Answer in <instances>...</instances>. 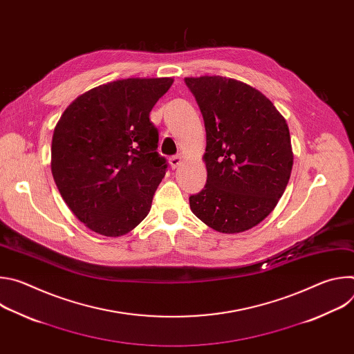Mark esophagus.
Wrapping results in <instances>:
<instances>
[{
  "mask_svg": "<svg viewBox=\"0 0 354 354\" xmlns=\"http://www.w3.org/2000/svg\"><path fill=\"white\" fill-rule=\"evenodd\" d=\"M180 164H182V157L180 156H174V157L169 158V165H171L172 169L178 168Z\"/></svg>",
  "mask_w": 354,
  "mask_h": 354,
  "instance_id": "34e87169",
  "label": "esophagus"
}]
</instances>
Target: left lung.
<instances>
[{
  "label": "left lung",
  "mask_w": 354,
  "mask_h": 354,
  "mask_svg": "<svg viewBox=\"0 0 354 354\" xmlns=\"http://www.w3.org/2000/svg\"><path fill=\"white\" fill-rule=\"evenodd\" d=\"M185 82L203 115L207 182L189 197L210 228L243 232L276 207L292 168L290 131L270 100L245 82L220 75Z\"/></svg>",
  "instance_id": "obj_1"
}]
</instances>
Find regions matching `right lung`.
Wrapping results in <instances>:
<instances>
[{
    "label": "right lung",
    "instance_id": "add662e5",
    "mask_svg": "<svg viewBox=\"0 0 354 354\" xmlns=\"http://www.w3.org/2000/svg\"><path fill=\"white\" fill-rule=\"evenodd\" d=\"M172 78H127L80 95L52 140V174L66 205L89 230L120 236L148 214L165 176L149 112Z\"/></svg>",
    "mask_w": 354,
    "mask_h": 354
}]
</instances>
